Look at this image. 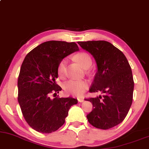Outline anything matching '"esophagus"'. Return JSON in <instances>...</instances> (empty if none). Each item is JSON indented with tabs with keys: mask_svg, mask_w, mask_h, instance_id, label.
Instances as JSON below:
<instances>
[{
	"mask_svg": "<svg viewBox=\"0 0 149 149\" xmlns=\"http://www.w3.org/2000/svg\"><path fill=\"white\" fill-rule=\"evenodd\" d=\"M78 102H80V103H82V102L84 101V98H82V97L78 98Z\"/></svg>",
	"mask_w": 149,
	"mask_h": 149,
	"instance_id": "1",
	"label": "esophagus"
}]
</instances>
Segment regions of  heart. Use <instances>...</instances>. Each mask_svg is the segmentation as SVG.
Listing matches in <instances>:
<instances>
[{
	"label": "heart",
	"instance_id": "obj_1",
	"mask_svg": "<svg viewBox=\"0 0 149 149\" xmlns=\"http://www.w3.org/2000/svg\"><path fill=\"white\" fill-rule=\"evenodd\" d=\"M75 60L78 64L85 69L86 67H90L92 64V59L89 55L86 53H80L74 56ZM66 60H63L60 62L57 68V72L59 76H62L64 73ZM63 88L64 92L68 94L74 96H81L88 88V84L85 80H69L64 84Z\"/></svg>",
	"mask_w": 149,
	"mask_h": 149
}]
</instances>
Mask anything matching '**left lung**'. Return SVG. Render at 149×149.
Wrapping results in <instances>:
<instances>
[{
  "label": "left lung",
  "instance_id": "left-lung-1",
  "mask_svg": "<svg viewBox=\"0 0 149 149\" xmlns=\"http://www.w3.org/2000/svg\"><path fill=\"white\" fill-rule=\"evenodd\" d=\"M78 44L94 57L97 66L89 92L103 94L85 99L93 105L87 120L95 128H113L122 122L132 105L134 81L130 64L122 52L106 41Z\"/></svg>",
  "mask_w": 149,
  "mask_h": 149
}]
</instances>
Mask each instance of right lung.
<instances>
[{
	"instance_id": "1",
	"label": "right lung",
	"mask_w": 149,
	"mask_h": 149,
	"mask_svg": "<svg viewBox=\"0 0 149 149\" xmlns=\"http://www.w3.org/2000/svg\"><path fill=\"white\" fill-rule=\"evenodd\" d=\"M78 51L75 42L48 41L25 57L18 78V101L26 122L36 131H56L65 122L71 106L78 103L76 98H51L50 94L62 90L55 83L60 62Z\"/></svg>"
}]
</instances>
